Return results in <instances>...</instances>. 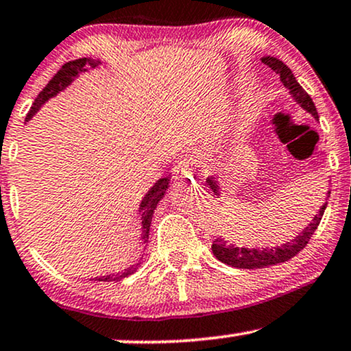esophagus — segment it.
Returning a JSON list of instances; mask_svg holds the SVG:
<instances>
[{"mask_svg": "<svg viewBox=\"0 0 351 351\" xmlns=\"http://www.w3.org/2000/svg\"><path fill=\"white\" fill-rule=\"evenodd\" d=\"M173 178H175L176 183H181L184 186L197 183V178L194 176V173L191 171L188 162H180L178 165H175V168H173Z\"/></svg>", "mask_w": 351, "mask_h": 351, "instance_id": "obj_1", "label": "esophagus"}]
</instances>
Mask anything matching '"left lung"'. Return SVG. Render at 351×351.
I'll return each instance as SVG.
<instances>
[{"label":"left lung","mask_w":351,"mask_h":351,"mask_svg":"<svg viewBox=\"0 0 351 351\" xmlns=\"http://www.w3.org/2000/svg\"><path fill=\"white\" fill-rule=\"evenodd\" d=\"M263 63L267 64L270 69L275 71V74L280 76L283 86L290 90V94L293 95V99L303 106L306 112L311 113L314 118H319L313 99L309 97L308 92L300 86L298 81H296L293 76V73H291V69L288 68L287 64H283L280 60H277V58H272V56L263 58ZM207 183L210 186V189L217 194V183L214 181V178H208ZM324 210H326V206L321 207V210L314 215L311 223H309L308 227H306L303 232L293 239V241L287 243V245L283 246L270 247V250H267V247H265V250H247V247H238V246L228 245L225 239L215 238L214 241H212V252H214L217 259L221 261L223 264H228L232 265V267H238V269H264L275 264L287 263V261H290L291 257H295L306 245H308L309 239L313 237V233L316 232L319 223H321Z\"/></svg>","instance_id":"1"}]
</instances>
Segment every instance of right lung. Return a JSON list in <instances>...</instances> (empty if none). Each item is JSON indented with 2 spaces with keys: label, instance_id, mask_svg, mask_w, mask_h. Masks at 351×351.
Returning <instances> with one entry per match:
<instances>
[{
  "label": "right lung",
  "instance_id": "1",
  "mask_svg": "<svg viewBox=\"0 0 351 351\" xmlns=\"http://www.w3.org/2000/svg\"><path fill=\"white\" fill-rule=\"evenodd\" d=\"M97 64H99V63H97V61H94V60H90V58H79V60L68 61V63H64L60 68V71H58V73L55 74V76L50 79V82L47 84L45 88H43V90L37 95V99H35L32 106H30V112L27 114V118L32 117V114L37 112L40 106L45 104V101L50 99V97L56 95L60 90H63V88L68 86V84L73 81V79L76 77L79 73L86 71V66H92V68H95ZM168 181H170L168 178L158 180L157 183L154 184V188L149 191V194H145L144 201L141 202V220H143V241L144 243H147L150 221H152L154 210H155V207H157L158 201H160V199L163 197V194H165V191L168 188ZM136 269H137V265H132V267L124 269L123 272L104 275V277L95 278V280H99V282L121 280V278L128 277V275L134 274Z\"/></svg>",
  "mask_w": 351,
  "mask_h": 351
}]
</instances>
